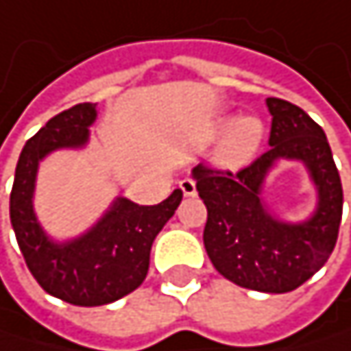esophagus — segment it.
<instances>
[{"label":"esophagus","instance_id":"34e87169","mask_svg":"<svg viewBox=\"0 0 351 351\" xmlns=\"http://www.w3.org/2000/svg\"><path fill=\"white\" fill-rule=\"evenodd\" d=\"M179 187H181L183 195H187V197H191V195H195V193H197V189H195V181H191V179H183V181L179 183Z\"/></svg>","mask_w":351,"mask_h":351}]
</instances>
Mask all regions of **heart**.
<instances>
[{"mask_svg":"<svg viewBox=\"0 0 351 351\" xmlns=\"http://www.w3.org/2000/svg\"><path fill=\"white\" fill-rule=\"evenodd\" d=\"M222 127L227 129V133L222 135L216 147L214 160L227 168L247 166L258 156L266 137L262 120L254 116H245L235 122H224Z\"/></svg>","mask_w":351,"mask_h":351,"instance_id":"heart-1","label":"heart"}]
</instances>
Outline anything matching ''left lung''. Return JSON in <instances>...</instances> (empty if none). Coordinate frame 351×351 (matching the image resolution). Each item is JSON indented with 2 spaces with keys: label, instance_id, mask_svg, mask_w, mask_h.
<instances>
[{
  "label": "left lung",
  "instance_id": "1",
  "mask_svg": "<svg viewBox=\"0 0 351 351\" xmlns=\"http://www.w3.org/2000/svg\"><path fill=\"white\" fill-rule=\"evenodd\" d=\"M272 114L270 149L250 166L231 172L197 164L193 177L206 204L204 245L214 268L239 287L287 293L304 285L329 260L341 224L343 189L324 131L295 104L268 97ZM279 157L302 159L319 189V208L304 225L272 219L259 189Z\"/></svg>",
  "mask_w": 351,
  "mask_h": 351
}]
</instances>
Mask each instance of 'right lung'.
<instances>
[{
	"instance_id": "add662e5",
	"label": "right lung",
	"mask_w": 351,
	"mask_h": 351,
	"mask_svg": "<svg viewBox=\"0 0 351 351\" xmlns=\"http://www.w3.org/2000/svg\"><path fill=\"white\" fill-rule=\"evenodd\" d=\"M93 118L95 104H77L53 116L22 147L10 193L12 227L31 274L49 295L74 306H104L135 291L147 277L156 235L183 199L181 189L156 206L120 197L87 235L51 243L33 212L37 166L56 147L83 145Z\"/></svg>"
}]
</instances>
